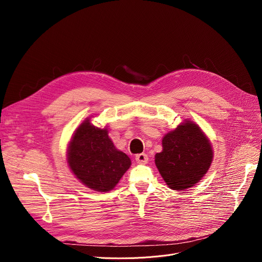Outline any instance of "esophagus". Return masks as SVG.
I'll return each instance as SVG.
<instances>
[{"instance_id": "obj_1", "label": "esophagus", "mask_w": 262, "mask_h": 262, "mask_svg": "<svg viewBox=\"0 0 262 262\" xmlns=\"http://www.w3.org/2000/svg\"><path fill=\"white\" fill-rule=\"evenodd\" d=\"M148 160V157L146 154H138L136 156V161L140 164H145Z\"/></svg>"}]
</instances>
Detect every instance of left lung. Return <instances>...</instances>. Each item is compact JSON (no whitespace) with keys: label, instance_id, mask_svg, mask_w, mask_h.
Wrapping results in <instances>:
<instances>
[{"label":"left lung","instance_id":"8db88e82","mask_svg":"<svg viewBox=\"0 0 262 262\" xmlns=\"http://www.w3.org/2000/svg\"><path fill=\"white\" fill-rule=\"evenodd\" d=\"M212 159L208 137L196 123L185 120L163 136L162 150L155 155V164L168 187L182 191L202 180Z\"/></svg>","mask_w":262,"mask_h":262}]
</instances>
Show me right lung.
Returning <instances> with one entry per match:
<instances>
[{
  "label": "right lung",
  "mask_w": 262,
  "mask_h": 262,
  "mask_svg": "<svg viewBox=\"0 0 262 262\" xmlns=\"http://www.w3.org/2000/svg\"><path fill=\"white\" fill-rule=\"evenodd\" d=\"M67 162L77 180L91 190H113L132 164L130 158L118 149L108 129L100 128L86 118L74 130L68 144Z\"/></svg>",
  "instance_id": "obj_1"
}]
</instances>
